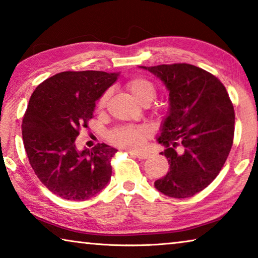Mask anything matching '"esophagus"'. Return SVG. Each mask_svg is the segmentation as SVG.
I'll return each instance as SVG.
<instances>
[{
    "instance_id": "34e87169",
    "label": "esophagus",
    "mask_w": 258,
    "mask_h": 258,
    "mask_svg": "<svg viewBox=\"0 0 258 258\" xmlns=\"http://www.w3.org/2000/svg\"><path fill=\"white\" fill-rule=\"evenodd\" d=\"M131 155L137 157V158L139 159H147L148 156H149V154L148 152H135V151H128Z\"/></svg>"
}]
</instances>
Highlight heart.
<instances>
[{
  "label": "heart",
  "instance_id": "1",
  "mask_svg": "<svg viewBox=\"0 0 258 258\" xmlns=\"http://www.w3.org/2000/svg\"><path fill=\"white\" fill-rule=\"evenodd\" d=\"M126 89L132 98L140 103H150L156 95L154 84L142 77H137L126 83ZM108 94L104 93L98 100L97 107L99 109L106 106ZM151 131L146 125L139 126H119L110 133V140L116 146L131 151H138L145 146L148 138H150Z\"/></svg>",
  "mask_w": 258,
  "mask_h": 258
}]
</instances>
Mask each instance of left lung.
Wrapping results in <instances>:
<instances>
[{"instance_id":"8db88e82","label":"left lung","mask_w":258,"mask_h":258,"mask_svg":"<svg viewBox=\"0 0 258 258\" xmlns=\"http://www.w3.org/2000/svg\"><path fill=\"white\" fill-rule=\"evenodd\" d=\"M164 83L168 113L157 141L169 172L155 182L172 198H189L207 187L223 167L233 143L234 109L217 77L189 63L140 66Z\"/></svg>"}]
</instances>
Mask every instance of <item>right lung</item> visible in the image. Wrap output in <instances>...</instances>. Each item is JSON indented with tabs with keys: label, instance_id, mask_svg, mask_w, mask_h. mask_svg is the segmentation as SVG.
<instances>
[{
	"label": "right lung",
	"instance_id": "obj_1",
	"mask_svg": "<svg viewBox=\"0 0 258 258\" xmlns=\"http://www.w3.org/2000/svg\"><path fill=\"white\" fill-rule=\"evenodd\" d=\"M119 73L62 72L41 83L30 97L23 119L26 154L40 181L63 199L83 202L99 194L111 177L108 145L80 151L76 138L93 117L95 101Z\"/></svg>",
	"mask_w": 258,
	"mask_h": 258
}]
</instances>
